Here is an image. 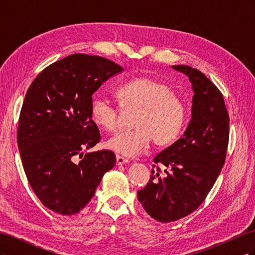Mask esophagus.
Listing matches in <instances>:
<instances>
[{
    "label": "esophagus",
    "mask_w": 255,
    "mask_h": 255,
    "mask_svg": "<svg viewBox=\"0 0 255 255\" xmlns=\"http://www.w3.org/2000/svg\"><path fill=\"white\" fill-rule=\"evenodd\" d=\"M116 163H117V165H118V166H120V165L128 164V160L127 158H125V157L120 156V155H116Z\"/></svg>",
    "instance_id": "34e87169"
}]
</instances>
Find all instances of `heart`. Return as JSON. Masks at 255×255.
Wrapping results in <instances>:
<instances>
[{
    "label": "heart",
    "instance_id": "b5f03b06",
    "mask_svg": "<svg viewBox=\"0 0 255 255\" xmlns=\"http://www.w3.org/2000/svg\"><path fill=\"white\" fill-rule=\"evenodd\" d=\"M120 106L138 110L133 130H125L106 141V146L125 156L133 157L148 149L149 144L164 146L172 143L183 128V100L167 84L149 76L130 80L116 89ZM91 118L107 132H116L121 125L120 109L109 99L96 97L91 103Z\"/></svg>",
    "mask_w": 255,
    "mask_h": 255
}]
</instances>
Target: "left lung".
<instances>
[{"label": "left lung", "mask_w": 255, "mask_h": 255, "mask_svg": "<svg viewBox=\"0 0 255 255\" xmlns=\"http://www.w3.org/2000/svg\"><path fill=\"white\" fill-rule=\"evenodd\" d=\"M188 76L195 95L191 120L183 136L154 157L152 174L137 197L144 211L159 222L184 218L201 205L225 165L229 114L220 90L195 68L172 66Z\"/></svg>", "instance_id": "left-lung-1"}]
</instances>
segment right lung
Returning <instances> with one entry per match:
<instances>
[{
	"mask_svg": "<svg viewBox=\"0 0 255 255\" xmlns=\"http://www.w3.org/2000/svg\"><path fill=\"white\" fill-rule=\"evenodd\" d=\"M122 70L101 56L72 54L43 69L27 89L18 148L30 187L49 210L78 214L115 166L110 150L84 151L101 139L91 119L92 95Z\"/></svg>",
	"mask_w": 255,
	"mask_h": 255,
	"instance_id": "1",
	"label": "right lung"
}]
</instances>
